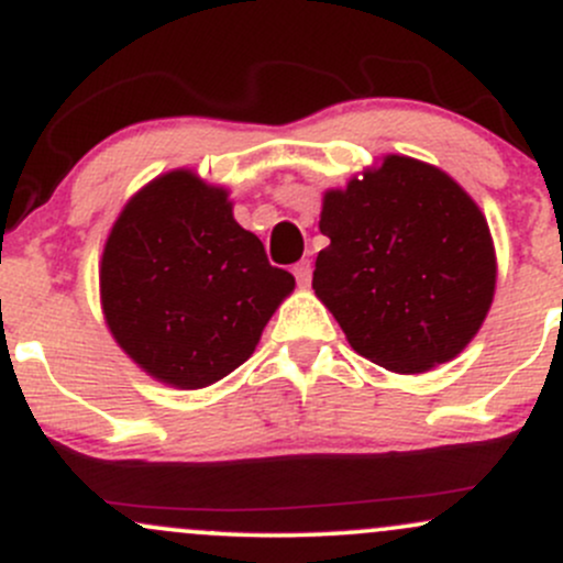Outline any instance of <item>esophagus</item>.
<instances>
[{
    "mask_svg": "<svg viewBox=\"0 0 563 563\" xmlns=\"http://www.w3.org/2000/svg\"><path fill=\"white\" fill-rule=\"evenodd\" d=\"M294 277H296V283H299V286H310V280H312V264L307 262H299V264H294Z\"/></svg>",
    "mask_w": 563,
    "mask_h": 563,
    "instance_id": "1",
    "label": "esophagus"
}]
</instances>
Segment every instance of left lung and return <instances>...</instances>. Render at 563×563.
Wrapping results in <instances>:
<instances>
[{
	"label": "left lung",
	"instance_id": "8db88e82",
	"mask_svg": "<svg viewBox=\"0 0 563 563\" xmlns=\"http://www.w3.org/2000/svg\"><path fill=\"white\" fill-rule=\"evenodd\" d=\"M312 288L352 350L398 374L452 361L494 299L489 224L465 189L419 159L379 168L323 197Z\"/></svg>",
	"mask_w": 563,
	"mask_h": 563
}]
</instances>
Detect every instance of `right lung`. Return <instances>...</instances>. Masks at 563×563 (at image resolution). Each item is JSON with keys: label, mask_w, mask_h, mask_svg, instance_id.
<instances>
[{"label": "right lung", "mask_w": 563, "mask_h": 563, "mask_svg": "<svg viewBox=\"0 0 563 563\" xmlns=\"http://www.w3.org/2000/svg\"><path fill=\"white\" fill-rule=\"evenodd\" d=\"M221 187L191 170L154 178L122 208L101 258L111 336L165 385L200 390L245 363L294 291Z\"/></svg>", "instance_id": "1"}]
</instances>
